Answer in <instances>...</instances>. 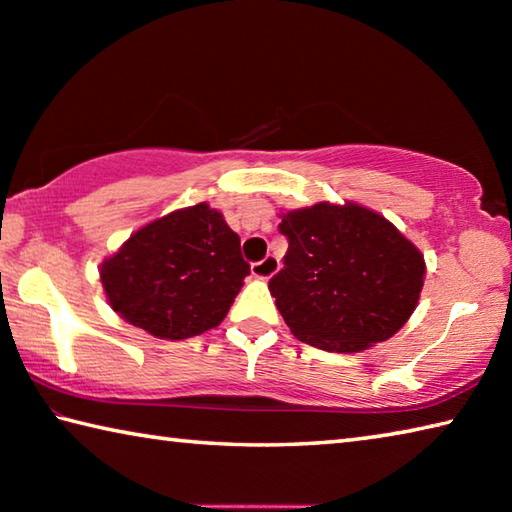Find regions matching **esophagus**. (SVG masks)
Wrapping results in <instances>:
<instances>
[{"mask_svg": "<svg viewBox=\"0 0 512 512\" xmlns=\"http://www.w3.org/2000/svg\"><path fill=\"white\" fill-rule=\"evenodd\" d=\"M277 271H280V259L275 255H268L262 262L253 264V275L259 277V280H271Z\"/></svg>", "mask_w": 512, "mask_h": 512, "instance_id": "obj_1", "label": "esophagus"}]
</instances>
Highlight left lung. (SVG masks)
Here are the masks:
<instances>
[{
  "label": "left lung",
  "mask_w": 512,
  "mask_h": 512,
  "mask_svg": "<svg viewBox=\"0 0 512 512\" xmlns=\"http://www.w3.org/2000/svg\"><path fill=\"white\" fill-rule=\"evenodd\" d=\"M280 219L289 250L268 291L298 341L350 354L400 332L427 271L413 241L350 201H323Z\"/></svg>",
  "instance_id": "left-lung-1"
}]
</instances>
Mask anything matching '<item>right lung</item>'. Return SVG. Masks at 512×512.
Instances as JSON below:
<instances>
[{
    "label": "right lung",
    "mask_w": 512,
    "mask_h": 512,
    "mask_svg": "<svg viewBox=\"0 0 512 512\" xmlns=\"http://www.w3.org/2000/svg\"><path fill=\"white\" fill-rule=\"evenodd\" d=\"M248 273L239 235L207 203L142 225L99 268L112 311L171 341L219 325Z\"/></svg>",
    "instance_id": "1"
}]
</instances>
